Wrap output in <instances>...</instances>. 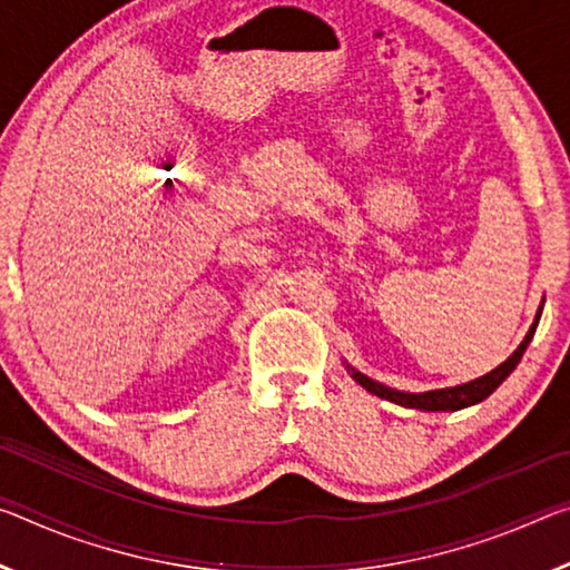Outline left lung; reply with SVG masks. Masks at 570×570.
Listing matches in <instances>:
<instances>
[{
  "instance_id": "left-lung-1",
  "label": "left lung",
  "mask_w": 570,
  "mask_h": 570,
  "mask_svg": "<svg viewBox=\"0 0 570 570\" xmlns=\"http://www.w3.org/2000/svg\"><path fill=\"white\" fill-rule=\"evenodd\" d=\"M540 312H543V306L538 308V316L533 326H530L525 340L520 342L518 350L508 356V360L495 366L493 372L482 374V377L472 380V382H465V384H458V387H445V390H430V392H420V394H410V392H400V390H392V387H384V384L374 382L370 377H364V374L354 372L352 370V377L362 384V387L366 392L377 394V397L382 400H390L394 404H402V407H414V410H428V412H440V410H462V407H470V404H478L485 397H490L500 384H503V380L508 377L510 372L515 370L520 356H523V352L528 350L530 340H533L535 334V326H538V320H540Z\"/></svg>"
}]
</instances>
